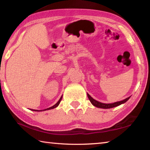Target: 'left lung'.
Wrapping results in <instances>:
<instances>
[{
    "mask_svg": "<svg viewBox=\"0 0 150 150\" xmlns=\"http://www.w3.org/2000/svg\"><path fill=\"white\" fill-rule=\"evenodd\" d=\"M87 96H88V99H89V100L91 101V103H92L93 105L96 106V107L100 108H111L116 107V106H118L119 105H122V104L125 103L126 101L130 98V96H129V97L126 98V99H124L123 100H121V101H118V102H116V103H110V104H105V103L98 102V101L95 100L94 98L91 97V96L89 95H88V94H87Z\"/></svg>",
    "mask_w": 150,
    "mask_h": 150,
    "instance_id": "left-lung-1",
    "label": "left lung"
}]
</instances>
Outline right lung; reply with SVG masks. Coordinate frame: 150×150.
<instances>
[{
	"instance_id": "add662e5",
	"label": "right lung",
	"mask_w": 150,
	"mask_h": 150,
	"mask_svg": "<svg viewBox=\"0 0 150 150\" xmlns=\"http://www.w3.org/2000/svg\"><path fill=\"white\" fill-rule=\"evenodd\" d=\"M62 96H61V98H59V100H58V102L55 104V105H54V106H52V107H50L48 108H46V109H44V110H33V109H31V110H33V111H44V110H50V109H53V108H56L57 106H58V105H59V103L61 102V100H62Z\"/></svg>"
}]
</instances>
